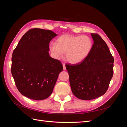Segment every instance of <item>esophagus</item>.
Masks as SVG:
<instances>
[{"label": "esophagus", "mask_w": 127, "mask_h": 127, "mask_svg": "<svg viewBox=\"0 0 127 127\" xmlns=\"http://www.w3.org/2000/svg\"><path fill=\"white\" fill-rule=\"evenodd\" d=\"M63 68H64V70H65L66 69V66H65V64H63Z\"/></svg>", "instance_id": "1"}]
</instances>
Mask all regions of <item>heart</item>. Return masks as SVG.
I'll return each instance as SVG.
<instances>
[{
	"label": "heart",
	"instance_id": "b5f03b06",
	"mask_svg": "<svg viewBox=\"0 0 127 127\" xmlns=\"http://www.w3.org/2000/svg\"><path fill=\"white\" fill-rule=\"evenodd\" d=\"M57 44L51 43L50 51L56 59H60L66 52L67 61L75 64L81 62L90 53L93 43L87 36H72L68 34L61 35L57 40Z\"/></svg>",
	"mask_w": 127,
	"mask_h": 127
}]
</instances>
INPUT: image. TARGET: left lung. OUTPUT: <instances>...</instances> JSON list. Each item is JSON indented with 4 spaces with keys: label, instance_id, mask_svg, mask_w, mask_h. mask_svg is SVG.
I'll list each match as a JSON object with an SVG mask.
<instances>
[{
    "label": "left lung",
    "instance_id": "1",
    "mask_svg": "<svg viewBox=\"0 0 127 127\" xmlns=\"http://www.w3.org/2000/svg\"><path fill=\"white\" fill-rule=\"evenodd\" d=\"M94 41L86 58L76 64H67L73 94L83 100H91L104 95L113 75L114 58L106 43L96 33H91Z\"/></svg>",
    "mask_w": 127,
    "mask_h": 127
}]
</instances>
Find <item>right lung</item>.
<instances>
[{
    "instance_id": "1",
    "label": "right lung",
    "mask_w": 127,
    "mask_h": 127,
    "mask_svg": "<svg viewBox=\"0 0 127 127\" xmlns=\"http://www.w3.org/2000/svg\"><path fill=\"white\" fill-rule=\"evenodd\" d=\"M57 35L51 30L30 29L22 36L11 58V74L20 93L34 100L48 98L59 73L58 60L50 57L49 43Z\"/></svg>"
}]
</instances>
